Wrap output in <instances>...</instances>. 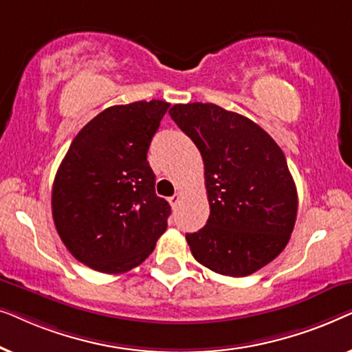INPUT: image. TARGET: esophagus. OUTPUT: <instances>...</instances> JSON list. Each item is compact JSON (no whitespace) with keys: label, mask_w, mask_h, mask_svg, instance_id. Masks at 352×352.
<instances>
[{"label":"esophagus","mask_w":352,"mask_h":352,"mask_svg":"<svg viewBox=\"0 0 352 352\" xmlns=\"http://www.w3.org/2000/svg\"><path fill=\"white\" fill-rule=\"evenodd\" d=\"M179 200H181V194H175L173 197H170V199H168V201H170V205L173 206V208H176V205L179 204Z\"/></svg>","instance_id":"34e87169"}]
</instances>
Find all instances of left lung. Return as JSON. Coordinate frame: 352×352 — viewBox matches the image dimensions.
Instances as JSON below:
<instances>
[{"label":"left lung","mask_w":352,"mask_h":352,"mask_svg":"<svg viewBox=\"0 0 352 352\" xmlns=\"http://www.w3.org/2000/svg\"><path fill=\"white\" fill-rule=\"evenodd\" d=\"M171 118L201 153L210 216L186 234L213 272L245 277L276 259L295 228L298 194L285 155L261 126L216 104H176Z\"/></svg>","instance_id":"obj_1"}]
</instances>
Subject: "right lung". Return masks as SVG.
Returning a JSON list of instances; mask_svg holds the SVG:
<instances>
[{
    "label": "right lung",
    "instance_id": "obj_1",
    "mask_svg": "<svg viewBox=\"0 0 352 352\" xmlns=\"http://www.w3.org/2000/svg\"><path fill=\"white\" fill-rule=\"evenodd\" d=\"M170 104L113 105L72 141L52 184V218L67 250L105 274L136 267L166 230L171 206L155 194L148 146Z\"/></svg>",
    "mask_w": 352,
    "mask_h": 352
}]
</instances>
